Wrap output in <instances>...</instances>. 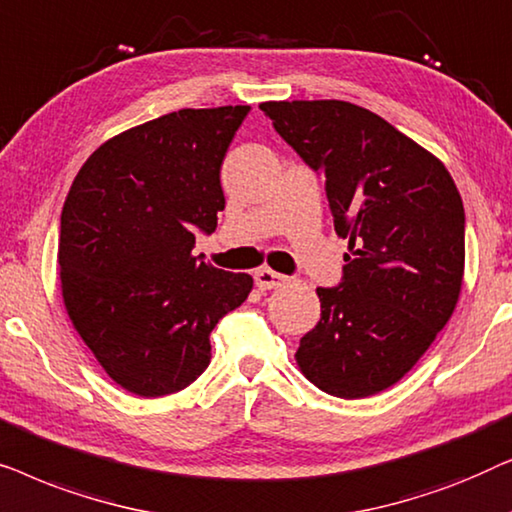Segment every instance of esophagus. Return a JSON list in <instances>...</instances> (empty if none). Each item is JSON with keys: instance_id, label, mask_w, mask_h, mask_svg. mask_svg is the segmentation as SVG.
<instances>
[{"instance_id": "1", "label": "esophagus", "mask_w": 512, "mask_h": 512, "mask_svg": "<svg viewBox=\"0 0 512 512\" xmlns=\"http://www.w3.org/2000/svg\"><path fill=\"white\" fill-rule=\"evenodd\" d=\"M254 279H256V286L261 291H270V289H279V286H284L289 282V277L286 275H279V272L270 270V268H261L254 272Z\"/></svg>"}]
</instances>
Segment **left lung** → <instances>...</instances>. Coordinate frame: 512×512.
<instances>
[{
  "mask_svg": "<svg viewBox=\"0 0 512 512\" xmlns=\"http://www.w3.org/2000/svg\"><path fill=\"white\" fill-rule=\"evenodd\" d=\"M279 137L326 181L349 237L338 286L296 361L314 387L363 398L396 384L452 317L464 277V202L436 156L373 111L340 100L263 102Z\"/></svg>",
  "mask_w": 512,
  "mask_h": 512,
  "instance_id": "obj_1",
  "label": "left lung"
}]
</instances>
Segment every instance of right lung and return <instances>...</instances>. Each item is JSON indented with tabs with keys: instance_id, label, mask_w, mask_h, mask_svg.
I'll use <instances>...</instances> for the list:
<instances>
[{
	"instance_id": "1",
	"label": "right lung",
	"mask_w": 512,
	"mask_h": 512,
	"mask_svg": "<svg viewBox=\"0 0 512 512\" xmlns=\"http://www.w3.org/2000/svg\"><path fill=\"white\" fill-rule=\"evenodd\" d=\"M251 107L179 109L104 142L60 216L62 298L123 389L167 396L198 380L209 335L254 279L193 256L226 207L221 165Z\"/></svg>"
}]
</instances>
